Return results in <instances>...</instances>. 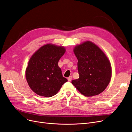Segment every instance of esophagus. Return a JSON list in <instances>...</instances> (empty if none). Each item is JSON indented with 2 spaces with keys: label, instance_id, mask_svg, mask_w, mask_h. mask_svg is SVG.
<instances>
[{
  "label": "esophagus",
  "instance_id": "34e87169",
  "mask_svg": "<svg viewBox=\"0 0 132 132\" xmlns=\"http://www.w3.org/2000/svg\"><path fill=\"white\" fill-rule=\"evenodd\" d=\"M72 76H71V77H69L67 78V80H68V81H71L72 80Z\"/></svg>",
  "mask_w": 132,
  "mask_h": 132
}]
</instances>
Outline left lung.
Returning a JSON list of instances; mask_svg holds the SVG:
<instances>
[{"instance_id": "left-lung-1", "label": "left lung", "mask_w": 132, "mask_h": 132, "mask_svg": "<svg viewBox=\"0 0 132 132\" xmlns=\"http://www.w3.org/2000/svg\"><path fill=\"white\" fill-rule=\"evenodd\" d=\"M78 61V79L72 84L87 97L97 95L108 86L111 79L110 62L101 48L90 41L76 46L73 50Z\"/></svg>"}]
</instances>
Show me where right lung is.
I'll list each match as a JSON object with an SVG mask.
<instances>
[{
	"label": "right lung",
	"instance_id": "add662e5",
	"mask_svg": "<svg viewBox=\"0 0 132 132\" xmlns=\"http://www.w3.org/2000/svg\"><path fill=\"white\" fill-rule=\"evenodd\" d=\"M65 51L64 46L47 44L34 53L26 68V78L34 93L50 97L57 94L67 81L58 65Z\"/></svg>",
	"mask_w": 132,
	"mask_h": 132
}]
</instances>
